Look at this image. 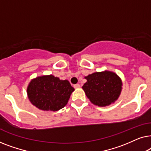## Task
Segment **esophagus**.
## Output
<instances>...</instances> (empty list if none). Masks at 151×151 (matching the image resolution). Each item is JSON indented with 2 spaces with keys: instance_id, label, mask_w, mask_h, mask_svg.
<instances>
[{
  "instance_id": "esophagus-1",
  "label": "esophagus",
  "mask_w": 151,
  "mask_h": 151,
  "mask_svg": "<svg viewBox=\"0 0 151 151\" xmlns=\"http://www.w3.org/2000/svg\"><path fill=\"white\" fill-rule=\"evenodd\" d=\"M74 88H80V85L79 84H74Z\"/></svg>"
}]
</instances>
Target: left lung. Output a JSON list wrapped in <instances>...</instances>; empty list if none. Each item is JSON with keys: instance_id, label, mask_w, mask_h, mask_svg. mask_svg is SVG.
I'll return each mask as SVG.
<instances>
[{"instance_id": "obj_1", "label": "left lung", "mask_w": 151, "mask_h": 151, "mask_svg": "<svg viewBox=\"0 0 151 151\" xmlns=\"http://www.w3.org/2000/svg\"><path fill=\"white\" fill-rule=\"evenodd\" d=\"M85 78L87 82L82 88L93 104L108 106L118 98L122 84L117 74L109 71L96 72Z\"/></svg>"}]
</instances>
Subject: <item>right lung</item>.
Instances as JSON below:
<instances>
[{"mask_svg":"<svg viewBox=\"0 0 151 151\" xmlns=\"http://www.w3.org/2000/svg\"><path fill=\"white\" fill-rule=\"evenodd\" d=\"M73 91L68 80L50 75L32 80L27 87V95L32 104L40 110L56 111L67 104Z\"/></svg>","mask_w":151,"mask_h":151,"instance_id":"1","label":"right lung"}]
</instances>
